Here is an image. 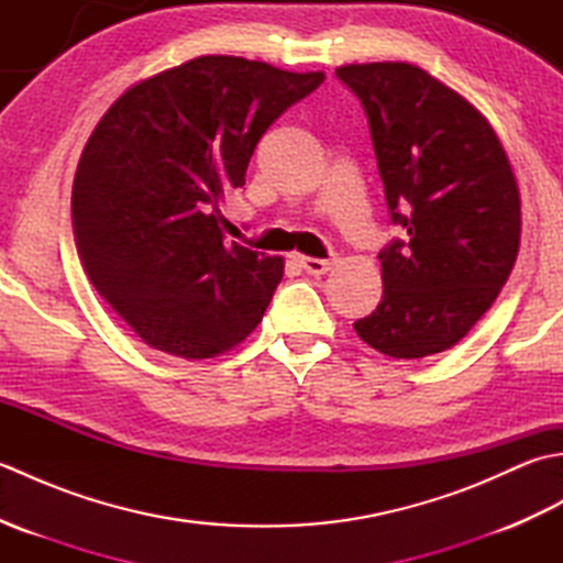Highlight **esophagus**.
Segmentation results:
<instances>
[{"mask_svg":"<svg viewBox=\"0 0 563 563\" xmlns=\"http://www.w3.org/2000/svg\"><path fill=\"white\" fill-rule=\"evenodd\" d=\"M300 261V266L312 273V275H321V273H329L333 266H336V258H314V256H297Z\"/></svg>","mask_w":563,"mask_h":563,"instance_id":"obj_1","label":"esophagus"}]
</instances>
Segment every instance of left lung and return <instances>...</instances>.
Segmentation results:
<instances>
[{
	"label": "left lung",
	"instance_id": "1",
	"mask_svg": "<svg viewBox=\"0 0 563 563\" xmlns=\"http://www.w3.org/2000/svg\"><path fill=\"white\" fill-rule=\"evenodd\" d=\"M369 121L391 222L382 300L353 329L397 361L457 345L504 288L520 249V190L482 111L411 63L336 67Z\"/></svg>",
	"mask_w": 563,
	"mask_h": 563
}]
</instances>
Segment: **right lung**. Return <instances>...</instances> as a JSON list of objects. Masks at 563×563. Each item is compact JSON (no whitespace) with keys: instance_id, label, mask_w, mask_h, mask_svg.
<instances>
[{"instance_id":"add662e5","label":"right lung","mask_w":563,"mask_h":563,"mask_svg":"<svg viewBox=\"0 0 563 563\" xmlns=\"http://www.w3.org/2000/svg\"><path fill=\"white\" fill-rule=\"evenodd\" d=\"M324 71L202 55L125 89L93 128L71 184L89 280L150 349L208 361L258 327L285 261L227 244L224 194L261 135Z\"/></svg>"}]
</instances>
